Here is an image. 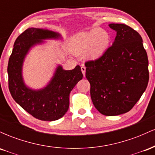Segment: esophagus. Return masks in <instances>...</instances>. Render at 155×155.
Wrapping results in <instances>:
<instances>
[{
    "mask_svg": "<svg viewBox=\"0 0 155 155\" xmlns=\"http://www.w3.org/2000/svg\"><path fill=\"white\" fill-rule=\"evenodd\" d=\"M81 72H82L83 75L85 76V72H86V68L84 66H81Z\"/></svg>",
    "mask_w": 155,
    "mask_h": 155,
    "instance_id": "obj_1",
    "label": "esophagus"
}]
</instances>
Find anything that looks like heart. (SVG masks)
<instances>
[{"instance_id": "obj_1", "label": "heart", "mask_w": 155, "mask_h": 155, "mask_svg": "<svg viewBox=\"0 0 155 155\" xmlns=\"http://www.w3.org/2000/svg\"><path fill=\"white\" fill-rule=\"evenodd\" d=\"M109 34L103 29L79 33L73 38L71 42L74 52L82 53L88 50V56L92 58L101 56L109 47Z\"/></svg>"}]
</instances>
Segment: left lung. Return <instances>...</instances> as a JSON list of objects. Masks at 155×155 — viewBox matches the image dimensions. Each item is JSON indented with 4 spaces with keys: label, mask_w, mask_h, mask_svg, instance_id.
Instances as JSON below:
<instances>
[{
    "label": "left lung",
    "mask_w": 155,
    "mask_h": 155,
    "mask_svg": "<svg viewBox=\"0 0 155 155\" xmlns=\"http://www.w3.org/2000/svg\"><path fill=\"white\" fill-rule=\"evenodd\" d=\"M116 38L100 58L85 63L94 106L106 116L128 112L147 87L149 61L139 33L124 24H109Z\"/></svg>",
    "instance_id": "1"
}]
</instances>
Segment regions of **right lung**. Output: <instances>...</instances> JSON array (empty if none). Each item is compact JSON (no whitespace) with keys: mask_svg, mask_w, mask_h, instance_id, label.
Segmentation results:
<instances>
[{"mask_svg":"<svg viewBox=\"0 0 155 155\" xmlns=\"http://www.w3.org/2000/svg\"><path fill=\"white\" fill-rule=\"evenodd\" d=\"M59 33L29 28L16 39L8 60V89L11 95L23 109L38 120L54 121L63 117L69 107V95L83 77L81 67L63 70L61 65L56 69L54 76L47 87L38 90L27 87L22 76L25 57L30 49L44 39L58 38Z\"/></svg>","mask_w":155,"mask_h":155,"instance_id":"add662e5","label":"right lung"}]
</instances>
